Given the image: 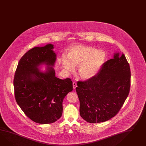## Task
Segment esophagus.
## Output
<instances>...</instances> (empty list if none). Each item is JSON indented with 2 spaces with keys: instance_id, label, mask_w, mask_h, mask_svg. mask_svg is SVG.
Masks as SVG:
<instances>
[{
  "instance_id": "34e87169",
  "label": "esophagus",
  "mask_w": 146,
  "mask_h": 146,
  "mask_svg": "<svg viewBox=\"0 0 146 146\" xmlns=\"http://www.w3.org/2000/svg\"><path fill=\"white\" fill-rule=\"evenodd\" d=\"M73 89H75L77 86V84L75 82H73Z\"/></svg>"
}]
</instances>
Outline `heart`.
<instances>
[{"mask_svg":"<svg viewBox=\"0 0 146 146\" xmlns=\"http://www.w3.org/2000/svg\"><path fill=\"white\" fill-rule=\"evenodd\" d=\"M107 57L106 52L92 47L77 46L73 47L68 58L63 56L62 64L65 70L74 71L75 66H79L78 73L84 79L92 78L99 72Z\"/></svg>","mask_w":146,"mask_h":146,"instance_id":"1","label":"heart"}]
</instances>
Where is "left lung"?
I'll use <instances>...</instances> for the list:
<instances>
[{"label": "left lung", "instance_id": "8db88e82", "mask_svg": "<svg viewBox=\"0 0 146 146\" xmlns=\"http://www.w3.org/2000/svg\"><path fill=\"white\" fill-rule=\"evenodd\" d=\"M131 72L123 53H115L94 76L78 82L80 113L89 123L107 121L117 114L128 97Z\"/></svg>", "mask_w": 146, "mask_h": 146}]
</instances>
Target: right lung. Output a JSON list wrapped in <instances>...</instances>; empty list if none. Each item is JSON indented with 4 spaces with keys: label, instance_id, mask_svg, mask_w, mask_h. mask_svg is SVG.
I'll return each instance as SVG.
<instances>
[{
    "label": "right lung",
    "instance_id": "obj_1",
    "mask_svg": "<svg viewBox=\"0 0 146 146\" xmlns=\"http://www.w3.org/2000/svg\"><path fill=\"white\" fill-rule=\"evenodd\" d=\"M53 45L35 47L29 50L18 62L14 78L15 99L24 113L40 124L52 123L60 118L63 100L73 90L71 79L55 76L53 68L56 59ZM49 66L46 72L38 67Z\"/></svg>",
    "mask_w": 146,
    "mask_h": 146
}]
</instances>
